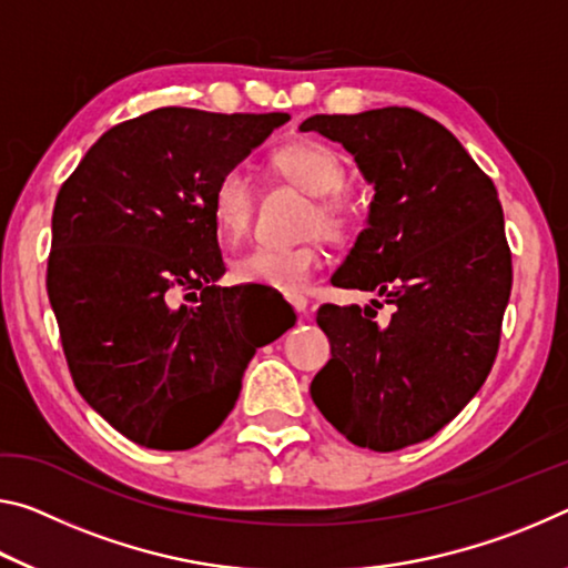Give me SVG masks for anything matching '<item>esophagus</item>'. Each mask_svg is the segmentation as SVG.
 <instances>
[{"instance_id":"34e87169","label":"esophagus","mask_w":568,"mask_h":568,"mask_svg":"<svg viewBox=\"0 0 568 568\" xmlns=\"http://www.w3.org/2000/svg\"><path fill=\"white\" fill-rule=\"evenodd\" d=\"M287 303H291L293 311L301 313V316H305V313H308V298H305V295H301V293L287 295Z\"/></svg>"}]
</instances>
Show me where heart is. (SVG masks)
Returning <instances> with one entry per match:
<instances>
[{
	"label": "heart",
	"mask_w": 568,
	"mask_h": 568,
	"mask_svg": "<svg viewBox=\"0 0 568 568\" xmlns=\"http://www.w3.org/2000/svg\"><path fill=\"white\" fill-rule=\"evenodd\" d=\"M273 171L287 184L311 194L305 210L303 232H321L323 237L341 242L354 230V212L338 192L346 186L344 161L326 143L295 141L277 149ZM257 206V186L250 169L227 166L212 186L210 210L217 235L224 242H237L250 230ZM323 265L321 242L305 240L293 247H252L232 263V277L240 285H263L281 293H298Z\"/></svg>",
	"instance_id": "b5f03b06"
}]
</instances>
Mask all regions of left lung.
Instances as JSON below:
<instances>
[{"label": "left lung", "mask_w": 568, "mask_h": 568, "mask_svg": "<svg viewBox=\"0 0 568 568\" xmlns=\"http://www.w3.org/2000/svg\"><path fill=\"white\" fill-rule=\"evenodd\" d=\"M301 131L344 143L374 184L368 224L331 283L392 305L318 308L331 362L311 397L348 443L374 453L437 435L488 379L513 265L490 176L443 123L414 108L311 115Z\"/></svg>", "instance_id": "1"}]
</instances>
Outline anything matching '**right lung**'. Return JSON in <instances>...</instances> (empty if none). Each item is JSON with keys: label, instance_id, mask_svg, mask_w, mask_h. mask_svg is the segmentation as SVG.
<instances>
[{"label": "right lung", "instance_id": "add662e5", "mask_svg": "<svg viewBox=\"0 0 568 568\" xmlns=\"http://www.w3.org/2000/svg\"><path fill=\"white\" fill-rule=\"evenodd\" d=\"M287 113L156 108L105 131L60 186L48 295L75 389L108 425L151 449H189L235 407L265 326L263 295L220 287L210 196L217 176ZM192 300L186 306L181 298Z\"/></svg>", "mask_w": 568, "mask_h": 568}]
</instances>
